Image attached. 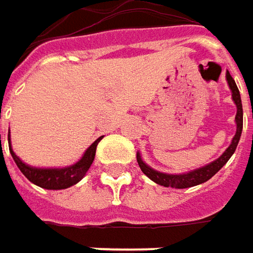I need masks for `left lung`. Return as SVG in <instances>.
<instances>
[{
	"instance_id": "8db88e82",
	"label": "left lung",
	"mask_w": 253,
	"mask_h": 253,
	"mask_svg": "<svg viewBox=\"0 0 253 253\" xmlns=\"http://www.w3.org/2000/svg\"><path fill=\"white\" fill-rule=\"evenodd\" d=\"M226 80H228V84H229V88L232 90V98H233V101L236 104V109H238L236 117H235V122H236V133H235V136L232 139V143L229 144V147L223 152L222 156L217 157L212 163H209V165H206L203 168H199V169L189 171V173H182V174H169V173H162V171L155 170L150 166H147L141 160L140 155L137 153V163L140 166L141 171L149 179H152L155 183L160 186H165V187H174V189H186V187H192V186H198L201 185V183H205L213 174H216L217 171L220 170L226 165V162L229 160L230 156L235 153L236 146H238L239 139H241V134H242L244 112H242V101H241V94H239L238 85H236L235 80L232 79L229 71H226Z\"/></svg>"
}]
</instances>
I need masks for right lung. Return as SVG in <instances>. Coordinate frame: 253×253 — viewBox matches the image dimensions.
<instances>
[{"instance_id":"1","label":"right lung","mask_w":253,"mask_h":253,"mask_svg":"<svg viewBox=\"0 0 253 253\" xmlns=\"http://www.w3.org/2000/svg\"><path fill=\"white\" fill-rule=\"evenodd\" d=\"M101 140V137H98L83 155V157L74 165L68 166V168H61V169H41V168H33L25 165L20 157L17 156L12 149H11V143H9V134H8V144H9V153L14 159V162L17 163L18 169L21 170L24 176L34 185L40 186L42 189H48V190H60V189H67L70 186L76 185L82 180L85 176L87 170L90 169L94 156H96V149L98 141Z\"/></svg>"}]
</instances>
